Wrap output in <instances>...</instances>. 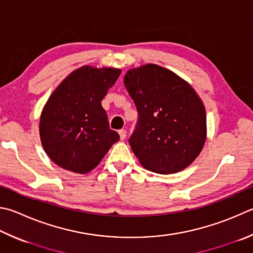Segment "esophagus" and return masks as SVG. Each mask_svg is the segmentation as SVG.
I'll return each instance as SVG.
<instances>
[{"label":"esophagus","instance_id":"34e87169","mask_svg":"<svg viewBox=\"0 0 253 253\" xmlns=\"http://www.w3.org/2000/svg\"><path fill=\"white\" fill-rule=\"evenodd\" d=\"M118 134H119V136H121V139L122 140H124L126 138V130L125 129H121L118 131Z\"/></svg>","mask_w":253,"mask_h":253}]
</instances>
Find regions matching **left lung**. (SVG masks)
I'll list each match as a JSON object with an SVG mask.
<instances>
[{
	"label": "left lung",
	"instance_id": "1",
	"mask_svg": "<svg viewBox=\"0 0 253 253\" xmlns=\"http://www.w3.org/2000/svg\"><path fill=\"white\" fill-rule=\"evenodd\" d=\"M124 84L138 112L128 141L139 163L164 174L187 168L203 150L207 136L206 109L195 89L155 64L131 68Z\"/></svg>",
	"mask_w": 253,
	"mask_h": 253
}]
</instances>
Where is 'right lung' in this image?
I'll list each match as a JSON object with an SVG mask.
<instances>
[{
	"mask_svg": "<svg viewBox=\"0 0 253 253\" xmlns=\"http://www.w3.org/2000/svg\"><path fill=\"white\" fill-rule=\"evenodd\" d=\"M121 73L113 67L82 66L50 95L41 115L40 136L45 153L57 166L89 172L119 140L109 128L102 100Z\"/></svg>",
	"mask_w": 253,
	"mask_h": 253,
	"instance_id": "obj_1",
	"label": "right lung"
}]
</instances>
